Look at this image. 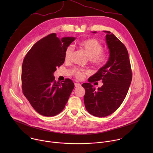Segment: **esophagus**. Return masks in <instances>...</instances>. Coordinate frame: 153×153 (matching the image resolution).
<instances>
[{"label": "esophagus", "mask_w": 153, "mask_h": 153, "mask_svg": "<svg viewBox=\"0 0 153 153\" xmlns=\"http://www.w3.org/2000/svg\"><path fill=\"white\" fill-rule=\"evenodd\" d=\"M74 86H75V87H79L81 86V85L79 83H75Z\"/></svg>", "instance_id": "1"}]
</instances>
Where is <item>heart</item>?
<instances>
[{
  "label": "heart",
  "mask_w": 153,
  "mask_h": 153,
  "mask_svg": "<svg viewBox=\"0 0 153 153\" xmlns=\"http://www.w3.org/2000/svg\"><path fill=\"white\" fill-rule=\"evenodd\" d=\"M79 46L86 52L88 57L91 59V62L97 67H101L106 62L107 59L106 54L102 53L103 47L100 43L94 39H88L82 41L79 43ZM74 52L73 45H69L65 51V59L66 61H70L72 57ZM73 73L75 76L79 79H82L88 74V71L83 70L74 69Z\"/></svg>",
  "instance_id": "1"
}]
</instances>
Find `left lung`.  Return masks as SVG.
Returning a JSON list of instances; mask_svg holds the SVG:
<instances>
[{"instance_id": "obj_1", "label": "left lung", "mask_w": 153, "mask_h": 153, "mask_svg": "<svg viewBox=\"0 0 153 153\" xmlns=\"http://www.w3.org/2000/svg\"><path fill=\"white\" fill-rule=\"evenodd\" d=\"M106 33L109 50L106 63L84 83V103L88 112L96 117H104L113 113L124 100L132 80V73L128 51L123 43L110 31ZM96 33V31H93ZM102 80L103 85L97 90L91 83Z\"/></svg>"}]
</instances>
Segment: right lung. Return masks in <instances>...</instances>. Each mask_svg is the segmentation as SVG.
Listing matches in <instances>:
<instances>
[{"instance_id":"right-lung-1","label":"right lung","mask_w":153,"mask_h":153,"mask_svg":"<svg viewBox=\"0 0 153 153\" xmlns=\"http://www.w3.org/2000/svg\"><path fill=\"white\" fill-rule=\"evenodd\" d=\"M76 37L59 39L50 34L37 42L24 58L22 85L24 96L34 110L44 116H54L65 106L74 88L70 79L62 83L54 80V73L65 61V51Z\"/></svg>"}]
</instances>
